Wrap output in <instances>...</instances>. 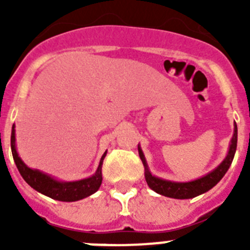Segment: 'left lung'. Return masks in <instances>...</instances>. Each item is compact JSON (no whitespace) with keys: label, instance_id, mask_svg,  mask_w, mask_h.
<instances>
[{"label":"left lung","instance_id":"left-lung-1","mask_svg":"<svg viewBox=\"0 0 250 250\" xmlns=\"http://www.w3.org/2000/svg\"><path fill=\"white\" fill-rule=\"evenodd\" d=\"M237 141L238 129L237 125H235V127H234V135L233 139H231L230 149H229L228 155L224 159V161L215 170H213L211 173L208 174V175L189 183L167 182V180H163V179L152 176L149 169H147L144 154H143L141 149L139 147V155H140L141 161H143V164L145 167V179H146L147 185L151 188L152 190L156 191V193L161 194V195L164 196H169V198H174V199H190V198H195V196L200 195V194L205 193V191L210 190L211 188L215 187L220 182V179L225 175V173L228 171L231 161L234 159L235 150H237Z\"/></svg>","mask_w":250,"mask_h":250}]
</instances>
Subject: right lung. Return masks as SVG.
Here are the masks:
<instances>
[{
    "instance_id": "obj_1",
    "label": "right lung",
    "mask_w": 250,
    "mask_h": 250,
    "mask_svg": "<svg viewBox=\"0 0 250 250\" xmlns=\"http://www.w3.org/2000/svg\"><path fill=\"white\" fill-rule=\"evenodd\" d=\"M11 150H12L13 160L16 163V167L19 169L20 174L25 182L34 188L35 190L40 191L46 196H50L55 200L60 202H76L91 195L100 188L101 182H103V174H101V165L105 158L106 152L103 155L99 165L98 170L95 175L91 178L79 180V182H57L55 179L50 178L46 174L41 173L39 170H32L26 167L25 163L21 160L16 151V145H15V126H12V132H11Z\"/></svg>"
}]
</instances>
